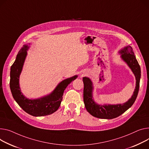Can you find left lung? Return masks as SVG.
Wrapping results in <instances>:
<instances>
[{"label":"left lung","instance_id":"8db88e82","mask_svg":"<svg viewBox=\"0 0 149 149\" xmlns=\"http://www.w3.org/2000/svg\"><path fill=\"white\" fill-rule=\"evenodd\" d=\"M120 57L131 69L136 80V86L132 96L127 101L118 104H98L93 100V84L88 77L83 78L84 83L83 99L87 111L92 116L105 119H112L120 116L128 110L134 103L139 91L141 78V68L134 55L132 48L127 45L118 52Z\"/></svg>","mask_w":149,"mask_h":149}]
</instances>
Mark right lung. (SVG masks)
<instances>
[{
	"label": "right lung",
	"instance_id": "add662e5",
	"mask_svg": "<svg viewBox=\"0 0 149 149\" xmlns=\"http://www.w3.org/2000/svg\"><path fill=\"white\" fill-rule=\"evenodd\" d=\"M31 44L24 45L17 55L10 71V88L13 96L23 110L33 116L40 117L52 114L56 111L61 105L64 91L68 84L78 77L74 75L65 79L59 83L49 94L37 99H29L22 92L19 80L23 65Z\"/></svg>",
	"mask_w": 149,
	"mask_h": 149
}]
</instances>
